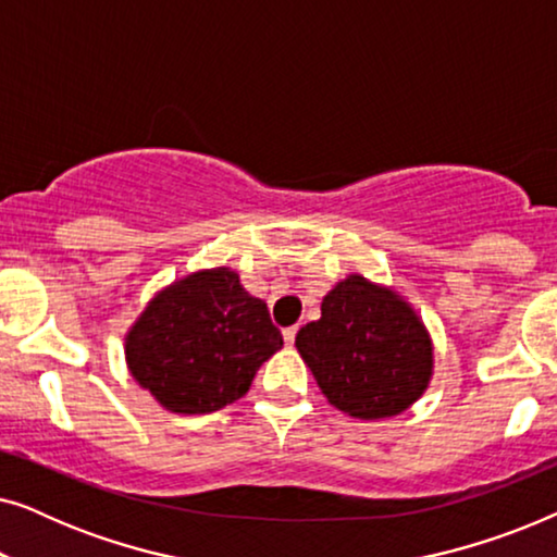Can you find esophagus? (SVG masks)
<instances>
[{
    "instance_id": "1",
    "label": "esophagus",
    "mask_w": 557,
    "mask_h": 557,
    "mask_svg": "<svg viewBox=\"0 0 557 557\" xmlns=\"http://www.w3.org/2000/svg\"><path fill=\"white\" fill-rule=\"evenodd\" d=\"M294 339H296V326H286V330H284V342H286L288 347H292Z\"/></svg>"
}]
</instances>
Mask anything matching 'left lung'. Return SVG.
Wrapping results in <instances>:
<instances>
[{
    "mask_svg": "<svg viewBox=\"0 0 557 557\" xmlns=\"http://www.w3.org/2000/svg\"><path fill=\"white\" fill-rule=\"evenodd\" d=\"M296 349L324 398L342 413L377 421L408 410L429 391L433 342L423 319L391 286L349 273L304 324Z\"/></svg>",
    "mask_w": 557,
    "mask_h": 557,
    "instance_id": "obj_1",
    "label": "left lung"
}]
</instances>
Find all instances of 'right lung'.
<instances>
[{"label":"right lung","mask_w":557,"mask_h":557,"mask_svg":"<svg viewBox=\"0 0 557 557\" xmlns=\"http://www.w3.org/2000/svg\"><path fill=\"white\" fill-rule=\"evenodd\" d=\"M284 337L265 301L225 265L187 273L147 304L126 332V368L172 413H212L243 398Z\"/></svg>","instance_id":"right-lung-1"}]
</instances>
